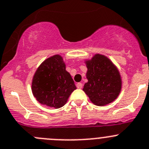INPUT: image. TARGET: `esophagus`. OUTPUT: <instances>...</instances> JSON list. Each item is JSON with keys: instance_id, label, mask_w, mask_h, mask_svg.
I'll list each match as a JSON object with an SVG mask.
<instances>
[{"instance_id": "obj_1", "label": "esophagus", "mask_w": 149, "mask_h": 149, "mask_svg": "<svg viewBox=\"0 0 149 149\" xmlns=\"http://www.w3.org/2000/svg\"><path fill=\"white\" fill-rule=\"evenodd\" d=\"M76 87L78 89H81L82 88V84L81 83H77L76 84Z\"/></svg>"}]
</instances>
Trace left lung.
I'll use <instances>...</instances> for the list:
<instances>
[{
  "label": "left lung",
  "instance_id": "8db88e82",
  "mask_svg": "<svg viewBox=\"0 0 149 149\" xmlns=\"http://www.w3.org/2000/svg\"><path fill=\"white\" fill-rule=\"evenodd\" d=\"M88 82L83 90L95 105H105L118 97L122 87L120 75L106 57L96 54L86 62Z\"/></svg>",
  "mask_w": 149,
  "mask_h": 149
}]
</instances>
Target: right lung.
Wrapping results in <instances>:
<instances>
[{
	"instance_id": "1",
	"label": "right lung",
	"mask_w": 149,
	"mask_h": 149,
	"mask_svg": "<svg viewBox=\"0 0 149 149\" xmlns=\"http://www.w3.org/2000/svg\"><path fill=\"white\" fill-rule=\"evenodd\" d=\"M76 89L60 55L47 59L36 70L32 83V91L36 100L54 108L63 107Z\"/></svg>"
}]
</instances>
